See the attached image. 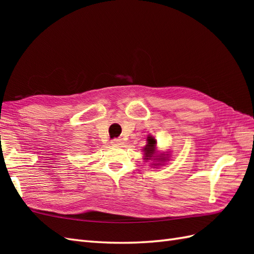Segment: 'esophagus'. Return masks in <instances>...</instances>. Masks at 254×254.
<instances>
[{
	"instance_id": "34e87169",
	"label": "esophagus",
	"mask_w": 254,
	"mask_h": 254,
	"mask_svg": "<svg viewBox=\"0 0 254 254\" xmlns=\"http://www.w3.org/2000/svg\"><path fill=\"white\" fill-rule=\"evenodd\" d=\"M111 144L116 145V146H120V145L123 144V142H122L121 138H113L111 141Z\"/></svg>"
}]
</instances>
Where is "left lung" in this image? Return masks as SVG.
Segmentation results:
<instances>
[{"label": "left lung", "mask_w": 254, "mask_h": 254, "mask_svg": "<svg viewBox=\"0 0 254 254\" xmlns=\"http://www.w3.org/2000/svg\"><path fill=\"white\" fill-rule=\"evenodd\" d=\"M156 150V139L153 136H148L147 137V145L144 148V153H145V159H150L153 157V155L155 154ZM165 157L164 156H160L159 158H155L156 160H163Z\"/></svg>", "instance_id": "obj_1"}]
</instances>
